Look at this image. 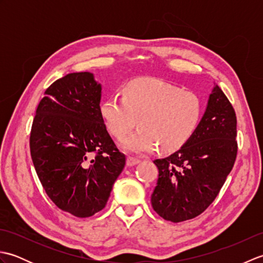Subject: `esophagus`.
Masks as SVG:
<instances>
[{
  "label": "esophagus",
  "mask_w": 263,
  "mask_h": 263,
  "mask_svg": "<svg viewBox=\"0 0 263 263\" xmlns=\"http://www.w3.org/2000/svg\"><path fill=\"white\" fill-rule=\"evenodd\" d=\"M140 161H141L140 159H138V158H136V157H131V156H128L127 159H126V165H127V166H135V165L140 163Z\"/></svg>",
  "instance_id": "34e87169"
}]
</instances>
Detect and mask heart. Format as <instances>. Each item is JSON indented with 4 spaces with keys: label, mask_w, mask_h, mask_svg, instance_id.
I'll return each instance as SVG.
<instances>
[{
    "label": "heart",
    "mask_w": 263,
    "mask_h": 263,
    "mask_svg": "<svg viewBox=\"0 0 263 263\" xmlns=\"http://www.w3.org/2000/svg\"><path fill=\"white\" fill-rule=\"evenodd\" d=\"M100 114L110 135L136 154L150 153L159 146L164 153L176 152L197 131L203 115L198 93L154 78H138L123 88V96L111 95L100 105Z\"/></svg>",
    "instance_id": "obj_1"
}]
</instances>
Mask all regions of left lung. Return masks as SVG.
Here are the masks:
<instances>
[{"label":"left lung","instance_id":"8db88e82","mask_svg":"<svg viewBox=\"0 0 263 263\" xmlns=\"http://www.w3.org/2000/svg\"><path fill=\"white\" fill-rule=\"evenodd\" d=\"M236 114L215 86L206 110L192 138L158 167L152 194L154 210L165 220L181 222L201 215L214 202L237 155Z\"/></svg>","mask_w":263,"mask_h":263}]
</instances>
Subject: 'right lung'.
Segmentation results:
<instances>
[{"label":"right lung","instance_id":"1","mask_svg":"<svg viewBox=\"0 0 263 263\" xmlns=\"http://www.w3.org/2000/svg\"><path fill=\"white\" fill-rule=\"evenodd\" d=\"M44 95L29 139L38 178L61 210L90 217L105 208L126 160L100 114L102 86L90 72H78Z\"/></svg>","mask_w":263,"mask_h":263}]
</instances>
